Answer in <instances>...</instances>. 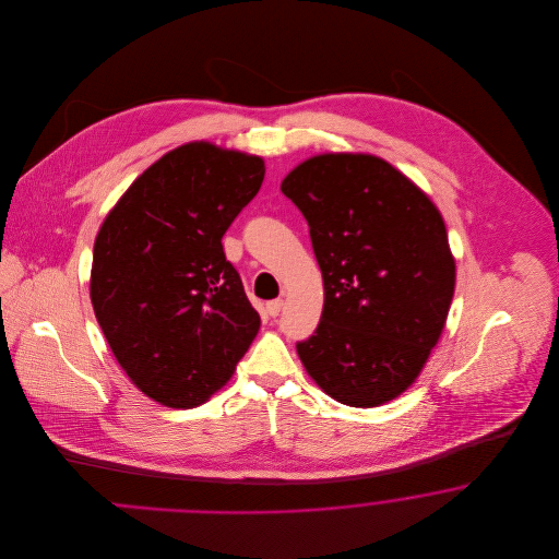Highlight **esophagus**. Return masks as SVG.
Instances as JSON below:
<instances>
[{"label":"esophagus","instance_id":"1","mask_svg":"<svg viewBox=\"0 0 559 559\" xmlns=\"http://www.w3.org/2000/svg\"><path fill=\"white\" fill-rule=\"evenodd\" d=\"M281 310H283V299H272V301H267L266 304V312L274 319V317H278L281 314Z\"/></svg>","mask_w":559,"mask_h":559}]
</instances>
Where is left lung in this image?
<instances>
[{
  "label": "left lung",
  "mask_w": 559,
  "mask_h": 559,
  "mask_svg": "<svg viewBox=\"0 0 559 559\" xmlns=\"http://www.w3.org/2000/svg\"><path fill=\"white\" fill-rule=\"evenodd\" d=\"M281 190L304 213L322 272L314 335L297 342L331 399L371 408L400 396L438 344L454 293L447 226L426 192L372 155H319Z\"/></svg>",
  "instance_id": "8db88e82"
}]
</instances>
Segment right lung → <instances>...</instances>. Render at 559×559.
<instances>
[{"mask_svg":"<svg viewBox=\"0 0 559 559\" xmlns=\"http://www.w3.org/2000/svg\"><path fill=\"white\" fill-rule=\"evenodd\" d=\"M264 174L260 157L190 142L153 163L100 226L94 314L123 371L165 406L203 404L258 335L222 237Z\"/></svg>","mask_w":559,"mask_h":559,"instance_id":"right-lung-1","label":"right lung"}]
</instances>
